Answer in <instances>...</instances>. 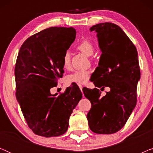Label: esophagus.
I'll return each mask as SVG.
<instances>
[{"label":"esophagus","mask_w":153,"mask_h":153,"mask_svg":"<svg viewBox=\"0 0 153 153\" xmlns=\"http://www.w3.org/2000/svg\"><path fill=\"white\" fill-rule=\"evenodd\" d=\"M78 85H79V88H80V90L81 91H82V88H83V86L82 85H81V84H78Z\"/></svg>","instance_id":"1"}]
</instances>
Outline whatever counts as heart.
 I'll return each instance as SVG.
<instances>
[{"label":"heart","mask_w":153,"mask_h":153,"mask_svg":"<svg viewBox=\"0 0 153 153\" xmlns=\"http://www.w3.org/2000/svg\"><path fill=\"white\" fill-rule=\"evenodd\" d=\"M94 45L88 39H83L77 45V49L88 56H91L94 52ZM62 66L63 68L68 70L71 67V56L69 51H66L62 57ZM91 70H76L66 77V81L68 83H78L83 84L89 80L91 76Z\"/></svg>","instance_id":"heart-1"}]
</instances>
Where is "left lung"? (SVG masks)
<instances>
[{"label": "left lung", "mask_w": 153, "mask_h": 153, "mask_svg": "<svg viewBox=\"0 0 153 153\" xmlns=\"http://www.w3.org/2000/svg\"><path fill=\"white\" fill-rule=\"evenodd\" d=\"M97 33L102 51L98 67L92 74L96 87H109L104 97L97 88H83L91 108L87 119L96 134H110L122 129L137 104V88L141 73L135 46L121 28L101 23L90 28Z\"/></svg>", "instance_id": "1"}]
</instances>
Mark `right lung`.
I'll return each mask as SVG.
<instances>
[{
  "mask_svg": "<svg viewBox=\"0 0 153 153\" xmlns=\"http://www.w3.org/2000/svg\"><path fill=\"white\" fill-rule=\"evenodd\" d=\"M75 37L72 27H51L28 37L20 48L14 69L16 97L35 134L52 137L65 133L70 115L82 98L77 85L57 97L50 93L62 77V57Z\"/></svg>",
  "mask_w": 153,
  "mask_h": 153,
  "instance_id": "add662e5",
  "label": "right lung"
}]
</instances>
